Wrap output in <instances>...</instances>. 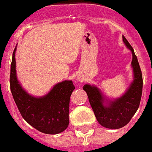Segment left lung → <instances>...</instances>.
<instances>
[{"label": "left lung", "instance_id": "left-lung-1", "mask_svg": "<svg viewBox=\"0 0 152 152\" xmlns=\"http://www.w3.org/2000/svg\"><path fill=\"white\" fill-rule=\"evenodd\" d=\"M123 41L132 53L133 80L123 94L117 98H108L94 85L87 83L83 87L97 122L105 128L119 129L125 126L137 111L142 94L143 79L139 62L134 50L125 37Z\"/></svg>", "mask_w": 152, "mask_h": 152}]
</instances>
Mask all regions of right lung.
<instances>
[{"label":"right lung","mask_w":152,"mask_h":152,"mask_svg":"<svg viewBox=\"0 0 152 152\" xmlns=\"http://www.w3.org/2000/svg\"><path fill=\"white\" fill-rule=\"evenodd\" d=\"M15 47L12 55L10 87L23 119L33 127L47 134H58L69 126L70 96L75 87L72 80L58 83L45 95L29 94L21 85L16 73Z\"/></svg>","instance_id":"add662e5"}]
</instances>
